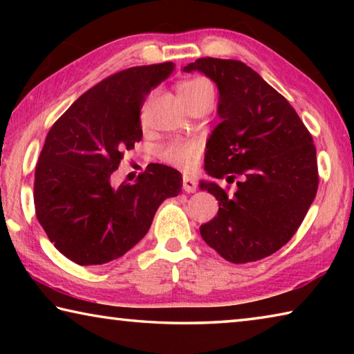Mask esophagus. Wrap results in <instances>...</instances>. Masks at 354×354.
Returning a JSON list of instances; mask_svg holds the SVG:
<instances>
[{"mask_svg": "<svg viewBox=\"0 0 354 354\" xmlns=\"http://www.w3.org/2000/svg\"><path fill=\"white\" fill-rule=\"evenodd\" d=\"M183 189L184 192H187V194H194L196 190V181L195 179H192L190 176H184L183 178Z\"/></svg>", "mask_w": 354, "mask_h": 354, "instance_id": "1", "label": "esophagus"}]
</instances>
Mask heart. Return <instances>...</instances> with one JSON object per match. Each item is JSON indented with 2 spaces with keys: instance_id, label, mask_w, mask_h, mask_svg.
<instances>
[{
  "instance_id": "1",
  "label": "heart",
  "mask_w": 354,
  "mask_h": 354,
  "mask_svg": "<svg viewBox=\"0 0 354 354\" xmlns=\"http://www.w3.org/2000/svg\"><path fill=\"white\" fill-rule=\"evenodd\" d=\"M206 91H212L211 84L200 77L195 80L184 81L178 86V95L184 106H187L190 101H194L198 95ZM203 151V145L200 140L190 139V140H176L167 145L162 151H160V158L164 162L171 167H176L179 170H194L198 165L200 156Z\"/></svg>"
}]
</instances>
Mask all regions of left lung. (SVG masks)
<instances>
[{
    "label": "left lung",
    "mask_w": 354,
    "mask_h": 354,
    "mask_svg": "<svg viewBox=\"0 0 354 354\" xmlns=\"http://www.w3.org/2000/svg\"><path fill=\"white\" fill-rule=\"evenodd\" d=\"M183 71H200L218 88L220 123L206 143V173L227 183L239 178L234 194L200 183L218 201V214L200 226L203 241L232 263L263 259L290 241L315 198L313 136L289 101L241 61L203 57Z\"/></svg>",
    "instance_id": "obj_1"
}]
</instances>
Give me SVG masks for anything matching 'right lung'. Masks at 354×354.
Returning <instances> with one entry per match:
<instances>
[{
	"label": "right lung",
	"mask_w": 354,
	"mask_h": 354,
	"mask_svg": "<svg viewBox=\"0 0 354 354\" xmlns=\"http://www.w3.org/2000/svg\"><path fill=\"white\" fill-rule=\"evenodd\" d=\"M173 70L164 62L106 77L48 133L35 167V215L70 261L103 266L122 257L145 237L164 200L181 192V173L160 164L148 165L133 184H111L123 153L142 140L143 101Z\"/></svg>",
	"instance_id": "add662e5"
}]
</instances>
